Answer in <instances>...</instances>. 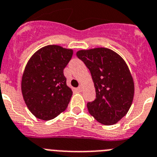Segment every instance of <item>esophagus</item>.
Masks as SVG:
<instances>
[{
    "instance_id": "obj_1",
    "label": "esophagus",
    "mask_w": 157,
    "mask_h": 157,
    "mask_svg": "<svg viewBox=\"0 0 157 157\" xmlns=\"http://www.w3.org/2000/svg\"><path fill=\"white\" fill-rule=\"evenodd\" d=\"M82 89H83V88L81 85H80V86L77 88V91H78V92H82Z\"/></svg>"
}]
</instances>
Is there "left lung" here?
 <instances>
[{"label": "left lung", "instance_id": "1", "mask_svg": "<svg viewBox=\"0 0 157 157\" xmlns=\"http://www.w3.org/2000/svg\"><path fill=\"white\" fill-rule=\"evenodd\" d=\"M76 56L90 71L96 89L95 101L87 104L89 113L105 125L117 124L133 101L134 82L127 64L107 48L79 50Z\"/></svg>", "mask_w": 157, "mask_h": 157}]
</instances>
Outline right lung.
I'll return each instance as SVG.
<instances>
[{"instance_id":"right-lung-1","label":"right lung","mask_w":157,"mask_h":157,"mask_svg":"<svg viewBox=\"0 0 157 157\" xmlns=\"http://www.w3.org/2000/svg\"><path fill=\"white\" fill-rule=\"evenodd\" d=\"M73 51L51 44L31 56L22 75L21 92L28 109L36 118L49 121L64 112L72 95L64 68Z\"/></svg>"}]
</instances>
